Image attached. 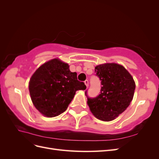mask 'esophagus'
<instances>
[{"mask_svg":"<svg viewBox=\"0 0 159 159\" xmlns=\"http://www.w3.org/2000/svg\"><path fill=\"white\" fill-rule=\"evenodd\" d=\"M84 83H85V85L87 86V87H88V86H89V81H88V80H86L84 81Z\"/></svg>","mask_w":159,"mask_h":159,"instance_id":"esophagus-1","label":"esophagus"}]
</instances>
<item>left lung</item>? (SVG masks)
I'll return each mask as SVG.
<instances>
[{"instance_id":"8db88e82","label":"left lung","mask_w":159,"mask_h":159,"mask_svg":"<svg viewBox=\"0 0 159 159\" xmlns=\"http://www.w3.org/2000/svg\"><path fill=\"white\" fill-rule=\"evenodd\" d=\"M96 75L102 81L100 94L91 98L88 105L94 116L110 121L125 110L133 98L135 83L132 75L121 65L115 63L100 64L95 68Z\"/></svg>"}]
</instances>
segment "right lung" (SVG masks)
Segmentation results:
<instances>
[{
	"instance_id": "add662e5",
	"label": "right lung",
	"mask_w": 159,
	"mask_h": 159,
	"mask_svg": "<svg viewBox=\"0 0 159 159\" xmlns=\"http://www.w3.org/2000/svg\"><path fill=\"white\" fill-rule=\"evenodd\" d=\"M59 59H53L38 68L29 81L32 102L39 111L48 117L64 113L73 99L75 91L86 86L78 80L76 72Z\"/></svg>"
}]
</instances>
